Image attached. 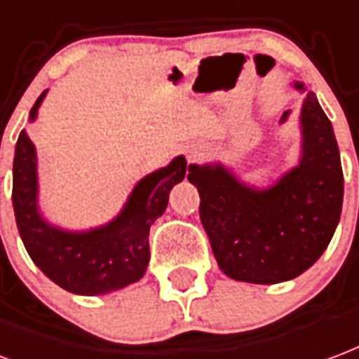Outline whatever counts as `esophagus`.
Segmentation results:
<instances>
[{"mask_svg": "<svg viewBox=\"0 0 359 359\" xmlns=\"http://www.w3.org/2000/svg\"><path fill=\"white\" fill-rule=\"evenodd\" d=\"M187 154H188V158H190V159L200 158L201 154H203V146H201V144L187 146Z\"/></svg>", "mask_w": 359, "mask_h": 359, "instance_id": "34e87169", "label": "esophagus"}]
</instances>
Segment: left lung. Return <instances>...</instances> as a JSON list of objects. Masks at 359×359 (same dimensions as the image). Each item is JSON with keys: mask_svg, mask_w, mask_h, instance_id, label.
Returning a JSON list of instances; mask_svg holds the SVG:
<instances>
[{"mask_svg": "<svg viewBox=\"0 0 359 359\" xmlns=\"http://www.w3.org/2000/svg\"><path fill=\"white\" fill-rule=\"evenodd\" d=\"M294 89L306 91L301 81ZM301 133L299 165L264 190L243 184L220 163L188 167L215 259L232 280H293L320 259L335 233L344 194L341 156L312 91L302 100Z\"/></svg>", "mask_w": 359, "mask_h": 359, "instance_id": "obj_1", "label": "left lung"}]
</instances>
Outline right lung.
Wrapping results in <instances>:
<instances>
[{"label": "right lung", "mask_w": 359, "mask_h": 359, "mask_svg": "<svg viewBox=\"0 0 359 359\" xmlns=\"http://www.w3.org/2000/svg\"><path fill=\"white\" fill-rule=\"evenodd\" d=\"M47 91L30 110V121ZM184 156L137 182L127 203L104 226L68 232L53 226L38 207V159L36 146L20 131L13 161V209L18 233L34 264L51 281L76 294H106L139 281L150 261L148 233L163 215L171 188L184 179Z\"/></svg>", "instance_id": "right-lung-1"}]
</instances>
